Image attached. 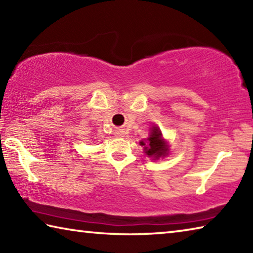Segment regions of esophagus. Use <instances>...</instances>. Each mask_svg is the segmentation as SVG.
I'll return each mask as SVG.
<instances>
[{"label": "esophagus", "mask_w": 253, "mask_h": 253, "mask_svg": "<svg viewBox=\"0 0 253 253\" xmlns=\"http://www.w3.org/2000/svg\"><path fill=\"white\" fill-rule=\"evenodd\" d=\"M116 134H117L118 136H124V135H125V134H124V131H123V130H117V131H116Z\"/></svg>", "instance_id": "obj_1"}]
</instances>
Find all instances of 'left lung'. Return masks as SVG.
I'll list each match as a JSON object with an SVG mask.
<instances>
[{"instance_id":"obj_1","label":"left lung","mask_w":253,"mask_h":253,"mask_svg":"<svg viewBox=\"0 0 253 253\" xmlns=\"http://www.w3.org/2000/svg\"><path fill=\"white\" fill-rule=\"evenodd\" d=\"M140 145H142V146H146L145 147V153H146L149 157L158 158L161 156H165L166 153L169 151L168 146H166L165 143L163 142L162 139V132L157 127L153 128L151 137L148 138L147 145L144 142H140Z\"/></svg>"}]
</instances>
